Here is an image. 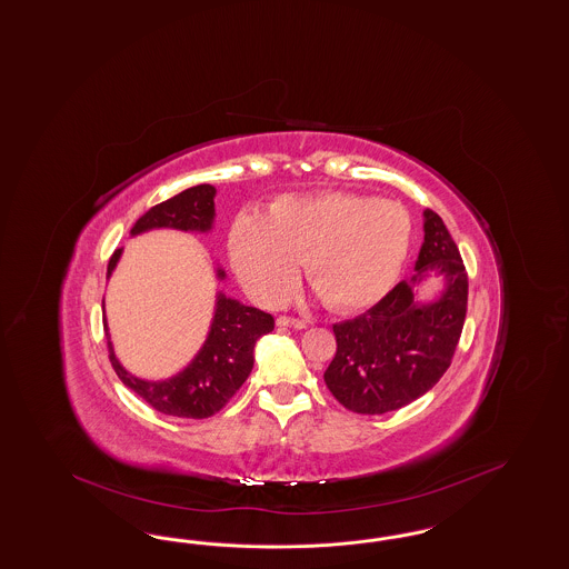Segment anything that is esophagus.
Here are the masks:
<instances>
[{"label":"esophagus","instance_id":"1","mask_svg":"<svg viewBox=\"0 0 569 569\" xmlns=\"http://www.w3.org/2000/svg\"><path fill=\"white\" fill-rule=\"evenodd\" d=\"M277 326H279V328L302 330V328H307V321H305V319H296V317H288V315H279V317H277Z\"/></svg>","mask_w":569,"mask_h":569}]
</instances>
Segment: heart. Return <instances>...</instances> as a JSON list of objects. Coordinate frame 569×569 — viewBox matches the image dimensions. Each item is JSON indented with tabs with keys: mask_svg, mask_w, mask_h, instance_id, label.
<instances>
[{
	"mask_svg": "<svg viewBox=\"0 0 569 569\" xmlns=\"http://www.w3.org/2000/svg\"><path fill=\"white\" fill-rule=\"evenodd\" d=\"M412 231V216L391 199L351 191L283 196L264 216H237L229 256L258 302L277 305L292 295L305 262L307 279L328 309L359 311L391 290Z\"/></svg>",
	"mask_w": 569,
	"mask_h": 569,
	"instance_id": "obj_1",
	"label": "heart"
}]
</instances>
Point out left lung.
Here are the masks:
<instances>
[{
  "label": "left lung",
  "instance_id": "left-lung-1",
  "mask_svg": "<svg viewBox=\"0 0 569 569\" xmlns=\"http://www.w3.org/2000/svg\"><path fill=\"white\" fill-rule=\"evenodd\" d=\"M447 288L431 303L415 298L428 271ZM469 298V277L441 216L425 210L416 274L399 281L370 311L333 323L336 355L323 373L333 397L355 413L399 410L431 391L450 368Z\"/></svg>",
  "mask_w": 569,
  "mask_h": 569
}]
</instances>
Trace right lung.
I'll return each mask as SVG.
<instances>
[{"label": "right lung", "mask_w": 569, "mask_h": 569, "mask_svg": "<svg viewBox=\"0 0 569 569\" xmlns=\"http://www.w3.org/2000/svg\"><path fill=\"white\" fill-rule=\"evenodd\" d=\"M216 189L212 184H197L178 196L170 197L140 216L132 227V236H140L153 229H177L208 233L214 224ZM121 250H116L107 277L118 267ZM218 279H224V271H216ZM107 330V317H102ZM274 328L273 315L254 307H246L239 300L227 298L222 292L216 296L214 317L208 338L199 349L196 359L177 376L166 380H142L128 372L113 353L109 336V359L119 380L144 399L153 410L178 418H210L220 412L229 399L239 391L254 368L256 340Z\"/></svg>", "instance_id": "1"}]
</instances>
